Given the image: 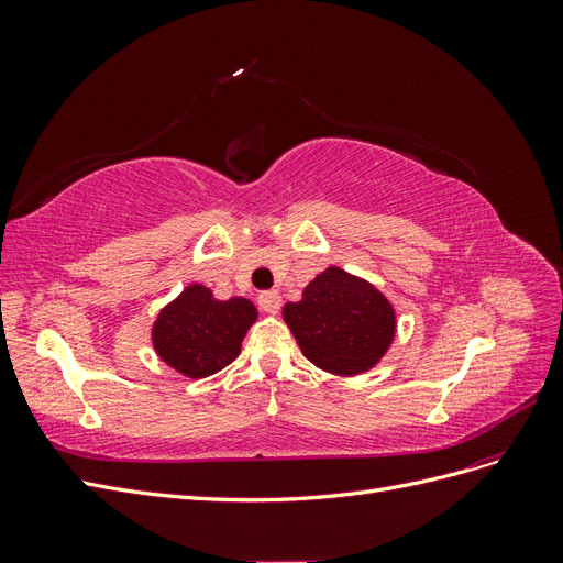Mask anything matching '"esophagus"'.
<instances>
[{
	"label": "esophagus",
	"mask_w": 563,
	"mask_h": 563,
	"mask_svg": "<svg viewBox=\"0 0 563 563\" xmlns=\"http://www.w3.org/2000/svg\"><path fill=\"white\" fill-rule=\"evenodd\" d=\"M258 305L261 310L267 314H277L282 308V294L279 291H265L258 296Z\"/></svg>",
	"instance_id": "34e87169"
}]
</instances>
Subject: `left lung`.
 <instances>
[{
	"mask_svg": "<svg viewBox=\"0 0 563 563\" xmlns=\"http://www.w3.org/2000/svg\"><path fill=\"white\" fill-rule=\"evenodd\" d=\"M284 321L302 354L323 371L356 376L380 362L395 338V310L387 298L345 269L329 267L286 302Z\"/></svg>",
	"mask_w": 563,
	"mask_h": 563,
	"instance_id": "obj_1",
	"label": "left lung"
}]
</instances>
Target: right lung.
<instances>
[{"mask_svg":"<svg viewBox=\"0 0 563 563\" xmlns=\"http://www.w3.org/2000/svg\"><path fill=\"white\" fill-rule=\"evenodd\" d=\"M255 314L246 298L216 300L207 286L192 284L159 312L152 343L183 376L207 378L236 360Z\"/></svg>","mask_w":563,"mask_h":563,"instance_id":"obj_1","label":"right lung"}]
</instances>
